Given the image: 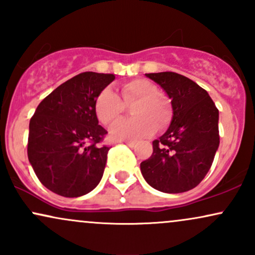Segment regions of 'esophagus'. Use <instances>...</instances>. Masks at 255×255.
Instances as JSON below:
<instances>
[{"label": "esophagus", "mask_w": 255, "mask_h": 255, "mask_svg": "<svg viewBox=\"0 0 255 255\" xmlns=\"http://www.w3.org/2000/svg\"><path fill=\"white\" fill-rule=\"evenodd\" d=\"M126 144L128 146H130V147H133L134 145H135V141H126Z\"/></svg>", "instance_id": "esophagus-1"}]
</instances>
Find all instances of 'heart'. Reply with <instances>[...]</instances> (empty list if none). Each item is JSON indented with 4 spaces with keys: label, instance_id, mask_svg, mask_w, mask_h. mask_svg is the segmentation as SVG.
<instances>
[{
    "label": "heart",
    "instance_id": "obj_1",
    "mask_svg": "<svg viewBox=\"0 0 255 255\" xmlns=\"http://www.w3.org/2000/svg\"><path fill=\"white\" fill-rule=\"evenodd\" d=\"M121 99L113 90L105 89L95 102V113L98 121L105 126L120 118L125 105H133L131 120H119L110 129L115 139H139L150 135L158 128L165 127L170 122L172 109L169 101L159 95L158 87L146 79H134L121 86Z\"/></svg>",
    "mask_w": 255,
    "mask_h": 255
}]
</instances>
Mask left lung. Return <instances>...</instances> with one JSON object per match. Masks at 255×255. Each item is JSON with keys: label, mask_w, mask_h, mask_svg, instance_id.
Returning a JSON list of instances; mask_svg holds the SVG:
<instances>
[{"label": "left lung", "mask_w": 255, "mask_h": 255, "mask_svg": "<svg viewBox=\"0 0 255 255\" xmlns=\"http://www.w3.org/2000/svg\"><path fill=\"white\" fill-rule=\"evenodd\" d=\"M145 75L171 99L172 119L168 130L152 142V156L141 162L140 170L157 191H191L206 176L218 150V109L203 87L183 75L174 72Z\"/></svg>", "instance_id": "8db88e82"}]
</instances>
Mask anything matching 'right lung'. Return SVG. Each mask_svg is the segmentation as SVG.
Here are the masks:
<instances>
[{
	"instance_id": "1",
	"label": "right lung",
	"mask_w": 255,
	"mask_h": 255,
	"mask_svg": "<svg viewBox=\"0 0 255 255\" xmlns=\"http://www.w3.org/2000/svg\"><path fill=\"white\" fill-rule=\"evenodd\" d=\"M114 74L85 72L40 102L30 121L27 156L43 186L66 198L95 189L103 176L107 130L98 125L95 102Z\"/></svg>"
}]
</instances>
